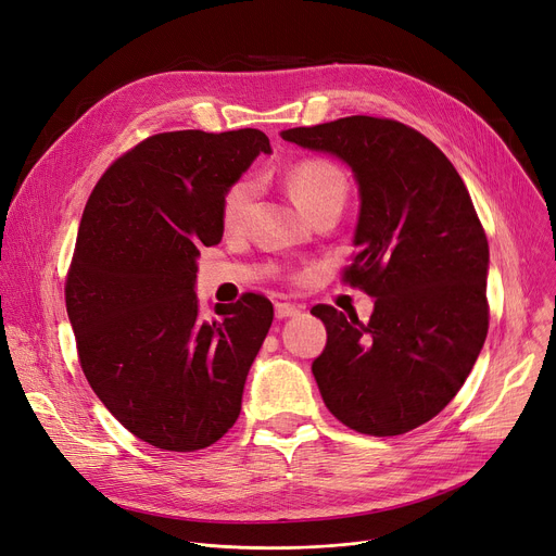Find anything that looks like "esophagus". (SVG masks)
Returning <instances> with one entry per match:
<instances>
[{
    "instance_id": "1",
    "label": "esophagus",
    "mask_w": 556,
    "mask_h": 556,
    "mask_svg": "<svg viewBox=\"0 0 556 556\" xmlns=\"http://www.w3.org/2000/svg\"><path fill=\"white\" fill-rule=\"evenodd\" d=\"M300 311H302L300 306L290 304V302H277V304H275V315H277L279 319H286V317H295Z\"/></svg>"
}]
</instances>
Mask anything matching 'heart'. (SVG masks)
I'll list each match as a JSON object with an SVG mask.
<instances>
[{
  "mask_svg": "<svg viewBox=\"0 0 556 556\" xmlns=\"http://www.w3.org/2000/svg\"><path fill=\"white\" fill-rule=\"evenodd\" d=\"M286 185L290 195L308 216L329 202H344L349 189L344 173L327 160H302L293 164L286 175ZM256 191L258 187L250 178L227 187L220 200V223L227 231H239L248 225Z\"/></svg>",
  "mask_w": 556,
  "mask_h": 556,
  "instance_id": "1",
  "label": "heart"
}]
</instances>
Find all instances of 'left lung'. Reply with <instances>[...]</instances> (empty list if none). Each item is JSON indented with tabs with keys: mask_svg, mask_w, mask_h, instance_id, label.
I'll return each instance as SVG.
<instances>
[{
	"mask_svg": "<svg viewBox=\"0 0 556 556\" xmlns=\"http://www.w3.org/2000/svg\"><path fill=\"white\" fill-rule=\"evenodd\" d=\"M281 137L346 162L361 191L342 281L376 298L374 313L311 308L327 327L319 394L356 432L403 434L453 401L489 331V243L471 195L428 137L394 119L356 114Z\"/></svg>",
	"mask_w": 556,
	"mask_h": 556,
	"instance_id": "8db88e82",
	"label": "left lung"
}]
</instances>
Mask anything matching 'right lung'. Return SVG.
Returning a JSON list of instances; mask_svg holds the SVG:
<instances>
[{
	"mask_svg": "<svg viewBox=\"0 0 556 556\" xmlns=\"http://www.w3.org/2000/svg\"><path fill=\"white\" fill-rule=\"evenodd\" d=\"M270 141L256 128L175 130L101 175L65 281L87 383L124 428L162 451L207 448L237 424L273 325L268 298L198 308L195 258L223 239L220 200Z\"/></svg>",
	"mask_w": 556,
	"mask_h": 556,
	"instance_id": "1",
	"label": "right lung"
}]
</instances>
